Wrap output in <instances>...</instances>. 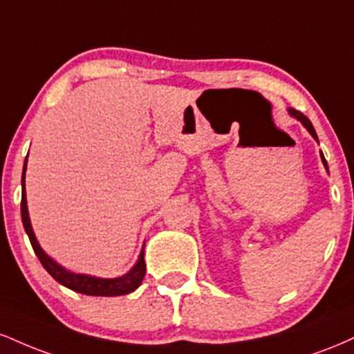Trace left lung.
<instances>
[{
    "instance_id": "1",
    "label": "left lung",
    "mask_w": 354,
    "mask_h": 354,
    "mask_svg": "<svg viewBox=\"0 0 354 354\" xmlns=\"http://www.w3.org/2000/svg\"><path fill=\"white\" fill-rule=\"evenodd\" d=\"M288 115L290 116H293L295 120H298L299 123H301L304 128L308 129V133H310V135L315 138L316 141H318V136H316V131H315V128H313V124H311V121L308 120L306 116L303 115L301 111H296L295 108H288ZM321 161H323V165H324V168H326V171H328V163H326V160H324V156H323V153H321Z\"/></svg>"
}]
</instances>
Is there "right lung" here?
Returning <instances> with one entry per match:
<instances>
[{"label": "right lung", "mask_w": 354, "mask_h": 354, "mask_svg": "<svg viewBox=\"0 0 354 354\" xmlns=\"http://www.w3.org/2000/svg\"><path fill=\"white\" fill-rule=\"evenodd\" d=\"M28 161V156H26ZM26 161L23 166V176H21V219L24 231H26L28 238H30L31 246H33L36 256L41 261L44 270L50 273L53 278L56 279L63 286L70 288V290L76 291V293L88 295V296H121L128 295L131 291H135L141 283H143L145 273H146V263H145V245L141 250L140 256H138V261L135 266L123 276H118V278H98V276H89V274H81V273H73L68 271L66 268H63L51 256L44 253V250L39 246L38 239L35 236L33 226H31L30 213H28V205H26V189H24V174H26Z\"/></svg>", "instance_id": "add662e5"}]
</instances>
